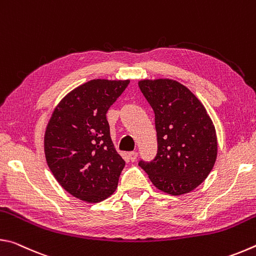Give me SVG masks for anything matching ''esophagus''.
Wrapping results in <instances>:
<instances>
[{
    "mask_svg": "<svg viewBox=\"0 0 256 256\" xmlns=\"http://www.w3.org/2000/svg\"><path fill=\"white\" fill-rule=\"evenodd\" d=\"M128 157H130V159L132 160V162H136V158H138V152H136V151H131V152L128 154Z\"/></svg>",
    "mask_w": 256,
    "mask_h": 256,
    "instance_id": "obj_1",
    "label": "esophagus"
}]
</instances>
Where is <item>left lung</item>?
<instances>
[{
    "instance_id": "1",
    "label": "left lung",
    "mask_w": 256,
    "mask_h": 256,
    "mask_svg": "<svg viewBox=\"0 0 256 256\" xmlns=\"http://www.w3.org/2000/svg\"><path fill=\"white\" fill-rule=\"evenodd\" d=\"M138 88L154 112L157 154L138 166L158 190L188 193L204 180L216 158L214 123L200 100L180 82L142 80Z\"/></svg>"
}]
</instances>
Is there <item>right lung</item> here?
I'll return each mask as SVG.
<instances>
[{
	"instance_id": "right-lung-1",
	"label": "right lung",
	"mask_w": 256,
	"mask_h": 256,
	"mask_svg": "<svg viewBox=\"0 0 256 256\" xmlns=\"http://www.w3.org/2000/svg\"><path fill=\"white\" fill-rule=\"evenodd\" d=\"M130 81L92 80L62 99L45 133V156L71 196L96 203L115 192L125 166L110 138L106 114Z\"/></svg>"
}]
</instances>
